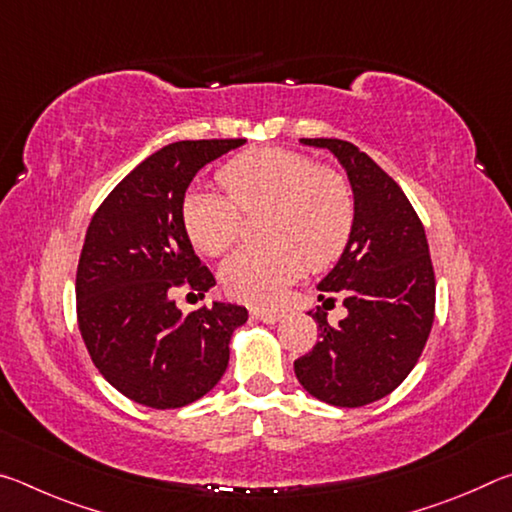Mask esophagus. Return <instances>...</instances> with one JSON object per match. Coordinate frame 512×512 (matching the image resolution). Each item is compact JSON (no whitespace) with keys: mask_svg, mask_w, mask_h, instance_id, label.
<instances>
[{"mask_svg":"<svg viewBox=\"0 0 512 512\" xmlns=\"http://www.w3.org/2000/svg\"><path fill=\"white\" fill-rule=\"evenodd\" d=\"M250 318L259 320V323H266V325H275L282 320V314H275V311H262V309H253L250 311Z\"/></svg>","mask_w":512,"mask_h":512,"instance_id":"34e87169","label":"esophagus"}]
</instances>
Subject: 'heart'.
Wrapping results in <instances>:
<instances>
[{
	"instance_id": "obj_1",
	"label": "heart",
	"mask_w": 512,
	"mask_h": 512,
	"mask_svg": "<svg viewBox=\"0 0 512 512\" xmlns=\"http://www.w3.org/2000/svg\"><path fill=\"white\" fill-rule=\"evenodd\" d=\"M230 196L196 187L185 196L183 221L196 250L221 255L241 235L244 215L264 214L259 235L221 268L225 291L255 307H275L309 268L334 264L354 228V196L341 173L320 169L307 155L259 149L239 155L219 173Z\"/></svg>"
}]
</instances>
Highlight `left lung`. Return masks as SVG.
Wrapping results in <instances>:
<instances>
[{
	"label": "left lung",
	"instance_id": "1",
	"mask_svg": "<svg viewBox=\"0 0 512 512\" xmlns=\"http://www.w3.org/2000/svg\"><path fill=\"white\" fill-rule=\"evenodd\" d=\"M300 142L334 153L348 173L354 228L318 282L320 291L339 293L348 316L329 325L325 309L309 311L320 341L293 370L316 400L354 409L393 393L420 359L436 307L429 244L409 198L375 160L334 137Z\"/></svg>",
	"mask_w": 512,
	"mask_h": 512
}]
</instances>
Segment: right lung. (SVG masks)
I'll use <instances>...</instances> for the list:
<instances>
[{"label":"right lung","mask_w":512,"mask_h":512,"mask_svg":"<svg viewBox=\"0 0 512 512\" xmlns=\"http://www.w3.org/2000/svg\"><path fill=\"white\" fill-rule=\"evenodd\" d=\"M246 140H183L149 155L92 216L76 271V314L94 366L121 395L180 409L219 384L230 339L248 311L214 300L180 311L178 287L198 296L214 277L196 257L183 203L194 176Z\"/></svg>","instance_id":"right-lung-1"}]
</instances>
